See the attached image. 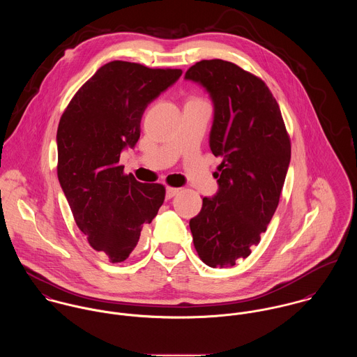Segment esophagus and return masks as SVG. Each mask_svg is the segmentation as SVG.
I'll list each match as a JSON object with an SVG mask.
<instances>
[{
	"label": "esophagus",
	"mask_w": 357,
	"mask_h": 357,
	"mask_svg": "<svg viewBox=\"0 0 357 357\" xmlns=\"http://www.w3.org/2000/svg\"><path fill=\"white\" fill-rule=\"evenodd\" d=\"M180 192V188H174V187H167L166 188V198L172 199L173 197H176Z\"/></svg>",
	"instance_id": "esophagus-1"
}]
</instances>
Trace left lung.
<instances>
[{
    "label": "left lung",
    "instance_id": "8db88e82",
    "mask_svg": "<svg viewBox=\"0 0 357 357\" xmlns=\"http://www.w3.org/2000/svg\"><path fill=\"white\" fill-rule=\"evenodd\" d=\"M185 79L199 82L214 102L210 150L218 192L191 218L194 246L211 268L234 266L261 241L280 199L291 158L290 136L266 84L235 63L201 60Z\"/></svg>",
    "mask_w": 357,
    "mask_h": 357
}]
</instances>
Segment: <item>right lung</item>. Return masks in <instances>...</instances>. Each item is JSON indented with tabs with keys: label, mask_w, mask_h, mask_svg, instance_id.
<instances>
[{
	"label": "right lung",
	"mask_w": 357,
	"mask_h": 357,
	"mask_svg": "<svg viewBox=\"0 0 357 357\" xmlns=\"http://www.w3.org/2000/svg\"><path fill=\"white\" fill-rule=\"evenodd\" d=\"M180 68L114 60L74 95L57 128V177L89 245L122 262L165 201V185L123 173L119 156L140 137L149 102L174 84Z\"/></svg>",
	"instance_id": "add662e5"
}]
</instances>
